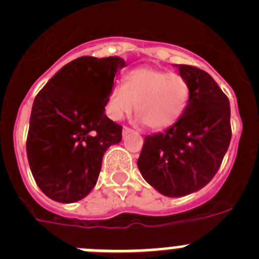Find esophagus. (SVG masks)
Here are the masks:
<instances>
[{
    "instance_id": "34e87169",
    "label": "esophagus",
    "mask_w": 259,
    "mask_h": 259,
    "mask_svg": "<svg viewBox=\"0 0 259 259\" xmlns=\"http://www.w3.org/2000/svg\"><path fill=\"white\" fill-rule=\"evenodd\" d=\"M130 134H134V131H132L131 128H128V127L123 128V136H127V135Z\"/></svg>"
}]
</instances>
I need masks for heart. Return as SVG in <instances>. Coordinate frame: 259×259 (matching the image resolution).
<instances>
[{
  "mask_svg": "<svg viewBox=\"0 0 259 259\" xmlns=\"http://www.w3.org/2000/svg\"><path fill=\"white\" fill-rule=\"evenodd\" d=\"M189 100L187 80L162 68L143 66L123 77V85L111 88L106 100V114L120 120L134 111L152 130L170 127L184 113Z\"/></svg>",
  "mask_w": 259,
  "mask_h": 259,
  "instance_id": "b5f03b06",
  "label": "heart"
}]
</instances>
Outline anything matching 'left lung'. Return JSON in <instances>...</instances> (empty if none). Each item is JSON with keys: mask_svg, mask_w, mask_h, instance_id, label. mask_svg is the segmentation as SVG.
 I'll return each instance as SVG.
<instances>
[{"mask_svg": "<svg viewBox=\"0 0 259 259\" xmlns=\"http://www.w3.org/2000/svg\"><path fill=\"white\" fill-rule=\"evenodd\" d=\"M174 66L188 83V105L163 134L145 137L137 166L155 191L183 197L203 188L219 170L231 141V109L207 72Z\"/></svg>", "mask_w": 259, "mask_h": 259, "instance_id": "1", "label": "left lung"}]
</instances>
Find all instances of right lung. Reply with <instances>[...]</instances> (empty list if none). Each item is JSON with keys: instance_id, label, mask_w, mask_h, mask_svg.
<instances>
[{"instance_id": "1", "label": "right lung", "mask_w": 259, "mask_h": 259, "mask_svg": "<svg viewBox=\"0 0 259 259\" xmlns=\"http://www.w3.org/2000/svg\"><path fill=\"white\" fill-rule=\"evenodd\" d=\"M120 57H80L45 84L32 105L27 157L38 188L57 202L91 193L107 148L122 140V127L105 114Z\"/></svg>"}]
</instances>
